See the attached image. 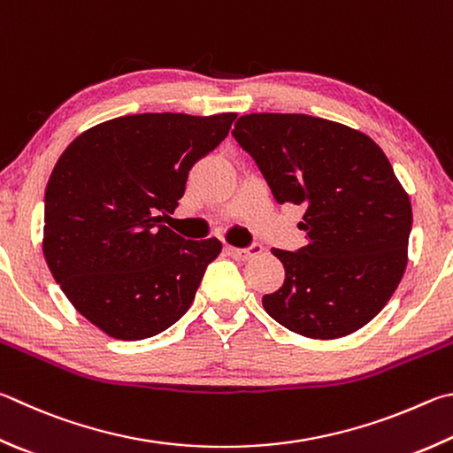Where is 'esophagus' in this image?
Masks as SVG:
<instances>
[{
    "label": "esophagus",
    "mask_w": 453,
    "mask_h": 453,
    "mask_svg": "<svg viewBox=\"0 0 453 453\" xmlns=\"http://www.w3.org/2000/svg\"><path fill=\"white\" fill-rule=\"evenodd\" d=\"M261 245L259 243H251L250 248H226V253L227 255H232L234 259H250V257H253V255H257V253H261Z\"/></svg>",
    "instance_id": "esophagus-1"
}]
</instances>
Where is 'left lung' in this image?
I'll return each instance as SVG.
<instances>
[{
    "label": "left lung",
    "mask_w": 453,
    "mask_h": 453,
    "mask_svg": "<svg viewBox=\"0 0 453 453\" xmlns=\"http://www.w3.org/2000/svg\"><path fill=\"white\" fill-rule=\"evenodd\" d=\"M234 138L257 164L277 203L305 205L307 245L273 250L283 287L263 295L279 325L339 339L370 323L408 263L412 205L372 138L309 114H245Z\"/></svg>",
    "instance_id": "1"
}]
</instances>
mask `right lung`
Masks as SVG:
<instances>
[{"label":"right lung","instance_id":"right-lung-1","mask_svg":"<svg viewBox=\"0 0 453 453\" xmlns=\"http://www.w3.org/2000/svg\"><path fill=\"white\" fill-rule=\"evenodd\" d=\"M237 114L144 112L77 136L45 190L43 253L71 305L103 333L141 341L190 309L221 243L162 226L196 162L227 136Z\"/></svg>","mask_w":453,"mask_h":453}]
</instances>
